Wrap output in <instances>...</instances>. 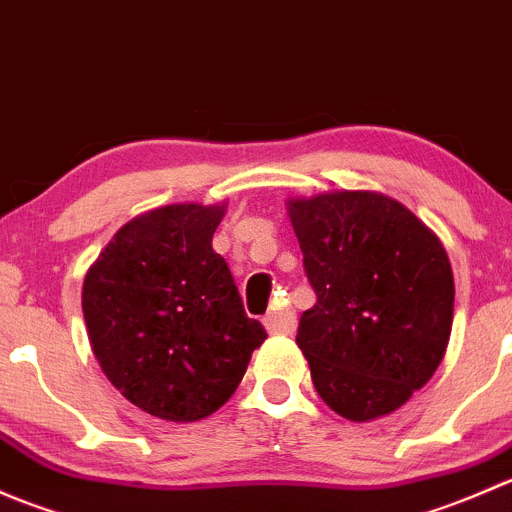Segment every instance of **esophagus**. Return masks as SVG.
Here are the masks:
<instances>
[{"instance_id": "1", "label": "esophagus", "mask_w": 512, "mask_h": 512, "mask_svg": "<svg viewBox=\"0 0 512 512\" xmlns=\"http://www.w3.org/2000/svg\"><path fill=\"white\" fill-rule=\"evenodd\" d=\"M297 324V317H294L292 307H275L265 317V327L270 329L272 334H289Z\"/></svg>"}]
</instances>
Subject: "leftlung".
<instances>
[{
    "label": "left lung",
    "instance_id": "8db88e82",
    "mask_svg": "<svg viewBox=\"0 0 512 512\" xmlns=\"http://www.w3.org/2000/svg\"><path fill=\"white\" fill-rule=\"evenodd\" d=\"M317 304L297 344L324 404L349 421L396 411L446 354L453 272L441 240L381 193L289 200Z\"/></svg>",
    "mask_w": 512,
    "mask_h": 512
}]
</instances>
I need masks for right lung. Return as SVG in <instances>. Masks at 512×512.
<instances>
[{
	"label": "right lung",
	"instance_id": "1",
	"mask_svg": "<svg viewBox=\"0 0 512 512\" xmlns=\"http://www.w3.org/2000/svg\"><path fill=\"white\" fill-rule=\"evenodd\" d=\"M220 220L223 208L195 203L138 215L84 280L81 307L103 374L165 421L215 414L267 339L213 250Z\"/></svg>",
	"mask_w": 512,
	"mask_h": 512
}]
</instances>
